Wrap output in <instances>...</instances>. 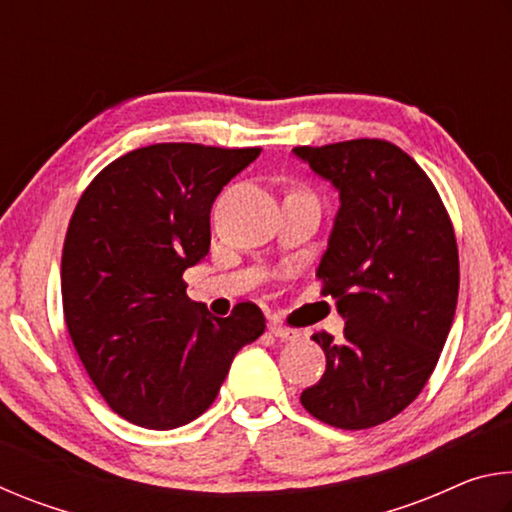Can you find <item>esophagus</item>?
Segmentation results:
<instances>
[{
  "instance_id": "esophagus-1",
  "label": "esophagus",
  "mask_w": 512,
  "mask_h": 512,
  "mask_svg": "<svg viewBox=\"0 0 512 512\" xmlns=\"http://www.w3.org/2000/svg\"><path fill=\"white\" fill-rule=\"evenodd\" d=\"M268 332H271L275 339H280V341H296L298 339V332L296 329H291V327H284V325H277V323H271L268 325Z\"/></svg>"
}]
</instances>
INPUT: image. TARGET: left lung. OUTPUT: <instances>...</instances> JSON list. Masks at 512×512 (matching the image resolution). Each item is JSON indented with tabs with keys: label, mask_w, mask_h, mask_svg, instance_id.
Returning <instances> with one entry per match:
<instances>
[{
	"label": "left lung",
	"mask_w": 512,
	"mask_h": 512,
	"mask_svg": "<svg viewBox=\"0 0 512 512\" xmlns=\"http://www.w3.org/2000/svg\"><path fill=\"white\" fill-rule=\"evenodd\" d=\"M293 153L339 192L316 277L345 320L341 341L311 336L327 366L300 402L332 427L368 429L420 395L443 352L458 300L454 228L400 146L350 140Z\"/></svg>",
	"instance_id": "1"
}]
</instances>
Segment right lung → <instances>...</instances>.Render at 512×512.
Returning <instances> with one entry per match:
<instances>
[{"label":"right lung","mask_w":512,"mask_h":512,"mask_svg":"<svg viewBox=\"0 0 512 512\" xmlns=\"http://www.w3.org/2000/svg\"><path fill=\"white\" fill-rule=\"evenodd\" d=\"M259 153L151 144L110 162L76 205L60 264L67 332L103 400L137 427L196 420L264 332L253 302L216 318L183 280L210 253L214 198Z\"/></svg>","instance_id":"right-lung-1"}]
</instances>
